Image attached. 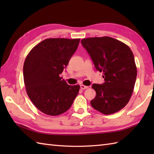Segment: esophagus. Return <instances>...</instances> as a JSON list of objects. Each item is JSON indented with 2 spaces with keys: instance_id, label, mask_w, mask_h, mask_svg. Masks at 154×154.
<instances>
[{
  "instance_id": "1",
  "label": "esophagus",
  "mask_w": 154,
  "mask_h": 154,
  "mask_svg": "<svg viewBox=\"0 0 154 154\" xmlns=\"http://www.w3.org/2000/svg\"><path fill=\"white\" fill-rule=\"evenodd\" d=\"M80 87H81V89H87V88L89 87L84 85H80Z\"/></svg>"
}]
</instances>
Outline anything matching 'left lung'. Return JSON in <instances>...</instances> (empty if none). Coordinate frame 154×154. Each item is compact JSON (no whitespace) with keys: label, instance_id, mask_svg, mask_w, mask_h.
I'll return each instance as SVG.
<instances>
[{"label":"left lung","instance_id":"1","mask_svg":"<svg viewBox=\"0 0 154 154\" xmlns=\"http://www.w3.org/2000/svg\"><path fill=\"white\" fill-rule=\"evenodd\" d=\"M81 42L105 81L92 85L96 97L91 106L106 115L118 112L129 102L135 85L137 68L132 50L108 36L85 38Z\"/></svg>","mask_w":154,"mask_h":154}]
</instances>
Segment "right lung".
Listing matches in <instances>:
<instances>
[{
	"instance_id": "obj_1",
	"label": "right lung",
	"mask_w": 154,
	"mask_h": 154,
	"mask_svg": "<svg viewBox=\"0 0 154 154\" xmlns=\"http://www.w3.org/2000/svg\"><path fill=\"white\" fill-rule=\"evenodd\" d=\"M80 39L48 38L32 49L23 73L26 93L41 112L57 116L69 109L80 86L69 85L60 75L77 50Z\"/></svg>"
}]
</instances>
